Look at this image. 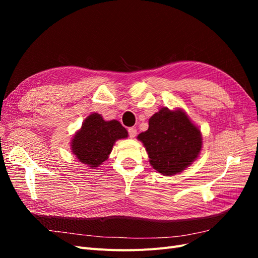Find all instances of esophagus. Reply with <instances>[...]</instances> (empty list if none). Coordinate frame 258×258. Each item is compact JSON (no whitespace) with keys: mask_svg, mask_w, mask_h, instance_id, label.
<instances>
[{"mask_svg":"<svg viewBox=\"0 0 258 258\" xmlns=\"http://www.w3.org/2000/svg\"><path fill=\"white\" fill-rule=\"evenodd\" d=\"M128 134H129V137H130L131 139L136 138V136H137V129H136L135 127H130V128L128 129Z\"/></svg>","mask_w":258,"mask_h":258,"instance_id":"1","label":"esophagus"}]
</instances>
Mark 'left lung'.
Wrapping results in <instances>:
<instances>
[{
    "mask_svg": "<svg viewBox=\"0 0 258 258\" xmlns=\"http://www.w3.org/2000/svg\"><path fill=\"white\" fill-rule=\"evenodd\" d=\"M138 139L153 168L162 175L182 172L196 160L202 147L200 130L181 108L163 107L155 113L148 120V129Z\"/></svg>",
    "mask_w": 258,
    "mask_h": 258,
    "instance_id": "8db88e82",
    "label": "left lung"
}]
</instances>
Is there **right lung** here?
Wrapping results in <instances>:
<instances>
[{
    "label": "right lung",
    "instance_id": "add662e5",
    "mask_svg": "<svg viewBox=\"0 0 258 258\" xmlns=\"http://www.w3.org/2000/svg\"><path fill=\"white\" fill-rule=\"evenodd\" d=\"M127 137L128 132L119 121H105L100 114L93 113L72 139V153L85 165L97 168L108 158L117 140Z\"/></svg>",
    "mask_w": 258,
    "mask_h": 258
}]
</instances>
